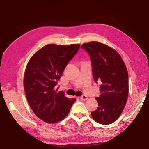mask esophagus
Listing matches in <instances>:
<instances>
[{
	"mask_svg": "<svg viewBox=\"0 0 149 149\" xmlns=\"http://www.w3.org/2000/svg\"><path fill=\"white\" fill-rule=\"evenodd\" d=\"M80 99L81 100H86L88 99V97L86 95H82L80 97Z\"/></svg>",
	"mask_w": 149,
	"mask_h": 149,
	"instance_id": "34e87169",
	"label": "esophagus"
}]
</instances>
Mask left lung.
<instances>
[{
    "label": "left lung",
    "instance_id": "1",
    "mask_svg": "<svg viewBox=\"0 0 149 149\" xmlns=\"http://www.w3.org/2000/svg\"><path fill=\"white\" fill-rule=\"evenodd\" d=\"M81 47L90 54L94 80L102 83L100 95L96 98L99 107L91 112V116L100 124H111L119 118L127 102V68L118 52L106 44L91 42Z\"/></svg>",
    "mask_w": 149,
    "mask_h": 149
}]
</instances>
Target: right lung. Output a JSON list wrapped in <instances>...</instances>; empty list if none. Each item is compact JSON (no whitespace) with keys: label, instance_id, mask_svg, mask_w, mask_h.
<instances>
[{"label":"right lung","instance_id":"obj_1","mask_svg":"<svg viewBox=\"0 0 149 149\" xmlns=\"http://www.w3.org/2000/svg\"><path fill=\"white\" fill-rule=\"evenodd\" d=\"M80 44H48L34 54L24 76L27 100L36 116L47 123H56L68 115L76 99L65 97L55 90L68 63L76 54Z\"/></svg>","mask_w":149,"mask_h":149}]
</instances>
